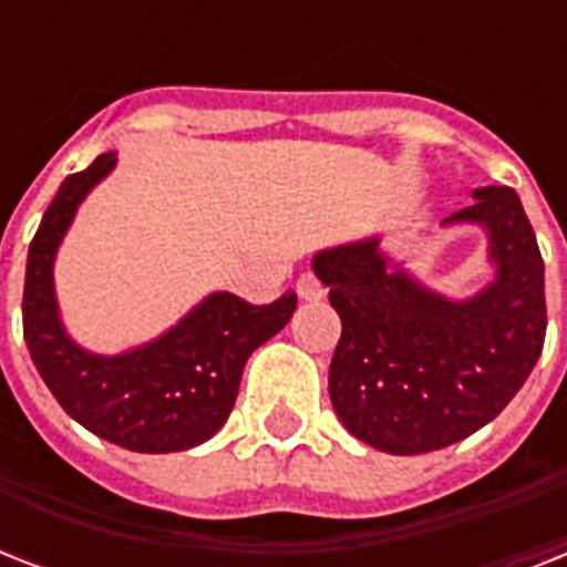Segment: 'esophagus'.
Returning <instances> with one entry per match:
<instances>
[{"instance_id":"1","label":"esophagus","mask_w":567,"mask_h":567,"mask_svg":"<svg viewBox=\"0 0 567 567\" xmlns=\"http://www.w3.org/2000/svg\"><path fill=\"white\" fill-rule=\"evenodd\" d=\"M297 293H300V300H320L323 297V285H320V279L315 274H302L297 279Z\"/></svg>"}]
</instances>
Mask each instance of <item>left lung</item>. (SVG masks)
I'll use <instances>...</instances> for the list:
<instances>
[{
    "mask_svg": "<svg viewBox=\"0 0 567 567\" xmlns=\"http://www.w3.org/2000/svg\"><path fill=\"white\" fill-rule=\"evenodd\" d=\"M447 223H480L492 238L497 279L453 302L388 274L377 238L315 256L341 338L329 396L364 444L417 456L456 444L506 409L536 368L547 332L545 261L518 194L474 190Z\"/></svg>",
    "mask_w": 567,
    "mask_h": 567,
    "instance_id": "obj_1",
    "label": "left lung"
}]
</instances>
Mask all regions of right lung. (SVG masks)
<instances>
[{
	"instance_id": "1",
	"label": "right lung",
	"mask_w": 567,
	"mask_h": 567,
	"mask_svg": "<svg viewBox=\"0 0 567 567\" xmlns=\"http://www.w3.org/2000/svg\"><path fill=\"white\" fill-rule=\"evenodd\" d=\"M100 155L61 182L29 247L22 288V336L31 362L70 417L93 435L135 450L176 453L220 430L238 396L249 353L291 320L297 293L267 306L214 293L179 327L126 355H91L64 336L52 291V258L84 194L114 167Z\"/></svg>"
}]
</instances>
